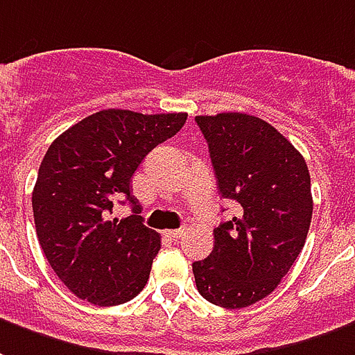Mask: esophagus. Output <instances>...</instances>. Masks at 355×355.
Listing matches in <instances>:
<instances>
[{"label":"esophagus","mask_w":355,"mask_h":355,"mask_svg":"<svg viewBox=\"0 0 355 355\" xmlns=\"http://www.w3.org/2000/svg\"><path fill=\"white\" fill-rule=\"evenodd\" d=\"M184 235V230H169L165 231V237H169L171 241H178V239Z\"/></svg>","instance_id":"esophagus-1"}]
</instances>
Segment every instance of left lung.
Here are the masks:
<instances>
[{
    "instance_id": "obj_1",
    "label": "left lung",
    "mask_w": 355,
    "mask_h": 355,
    "mask_svg": "<svg viewBox=\"0 0 355 355\" xmlns=\"http://www.w3.org/2000/svg\"><path fill=\"white\" fill-rule=\"evenodd\" d=\"M222 198L237 216L214 227V248L193 261L199 293L244 309L275 291L303 250L312 218L304 157L265 120L244 112L196 116Z\"/></svg>"
}]
</instances>
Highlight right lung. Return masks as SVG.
Wrapping results in <instances>:
<instances>
[{"label": "right lung", "mask_w": 355, "mask_h": 355, "mask_svg": "<svg viewBox=\"0 0 355 355\" xmlns=\"http://www.w3.org/2000/svg\"><path fill=\"white\" fill-rule=\"evenodd\" d=\"M186 118L107 109L49 146L31 196L33 220L49 263L78 299L114 306L148 282L162 244L139 216L130 182L146 154L177 135ZM124 197L134 214L112 218L114 201Z\"/></svg>", "instance_id": "1"}]
</instances>
